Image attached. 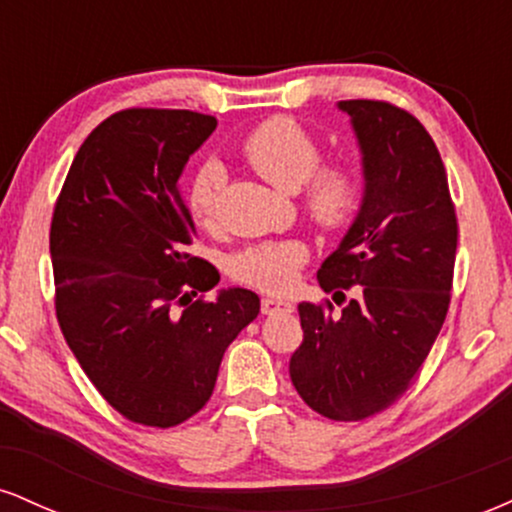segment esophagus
I'll use <instances>...</instances> for the list:
<instances>
[{
	"mask_svg": "<svg viewBox=\"0 0 512 512\" xmlns=\"http://www.w3.org/2000/svg\"><path fill=\"white\" fill-rule=\"evenodd\" d=\"M291 310H293V303L284 301V298H274V296H267V298H262V313H264V315L291 313Z\"/></svg>",
	"mask_w": 512,
	"mask_h": 512,
	"instance_id": "34e87169",
	"label": "esophagus"
}]
</instances>
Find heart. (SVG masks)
Listing matches in <instances>:
<instances>
[{"label":"heart","instance_id":"1","mask_svg":"<svg viewBox=\"0 0 512 512\" xmlns=\"http://www.w3.org/2000/svg\"><path fill=\"white\" fill-rule=\"evenodd\" d=\"M245 161L281 192H296L305 185V211L320 228L334 231L354 219L361 204V182L346 166H320V146L298 122L272 117L257 125L240 144ZM223 173L216 163H204L187 190V211L199 226L214 216ZM305 250L296 240L262 243L245 248L228 264V272L243 284L264 291H286L293 284Z\"/></svg>","mask_w":512,"mask_h":512}]
</instances>
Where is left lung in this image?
<instances>
[{"mask_svg":"<svg viewBox=\"0 0 512 512\" xmlns=\"http://www.w3.org/2000/svg\"><path fill=\"white\" fill-rule=\"evenodd\" d=\"M337 108L354 127L363 197L317 281L325 291L358 289L342 315L332 305H298L303 342L289 373L317 414L358 421L407 390L436 342L450 303L457 219L436 144L414 115L383 101Z\"/></svg>","mask_w":512,"mask_h":512,"instance_id":"8db88e82","label":"left lung"}]
</instances>
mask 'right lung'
<instances>
[{
    "instance_id": "1",
    "label": "right lung",
    "mask_w": 512,
    "mask_h": 512,
    "mask_svg": "<svg viewBox=\"0 0 512 512\" xmlns=\"http://www.w3.org/2000/svg\"><path fill=\"white\" fill-rule=\"evenodd\" d=\"M216 129L192 110L132 108L101 122L81 149L50 228L55 308L96 390L134 424L170 428L214 392L223 351L260 313L248 289H221L192 255L195 221L180 175Z\"/></svg>"
}]
</instances>
